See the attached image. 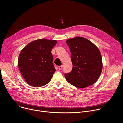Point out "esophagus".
<instances>
[{
  "mask_svg": "<svg viewBox=\"0 0 123 123\" xmlns=\"http://www.w3.org/2000/svg\"><path fill=\"white\" fill-rule=\"evenodd\" d=\"M62 67H63V65L59 66L58 67V68H59V70L61 69H62Z\"/></svg>",
  "mask_w": 123,
  "mask_h": 123,
  "instance_id": "esophagus-1",
  "label": "esophagus"
}]
</instances>
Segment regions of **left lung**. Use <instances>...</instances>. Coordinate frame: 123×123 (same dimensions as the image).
Wrapping results in <instances>:
<instances>
[{"label": "left lung", "mask_w": 123, "mask_h": 123, "mask_svg": "<svg viewBox=\"0 0 123 123\" xmlns=\"http://www.w3.org/2000/svg\"><path fill=\"white\" fill-rule=\"evenodd\" d=\"M66 43L71 50L73 69L65 74L67 81L79 88L95 83L101 75L103 63L101 52L91 41L82 37L69 39Z\"/></svg>", "instance_id": "left-lung-1"}]
</instances>
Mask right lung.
<instances>
[{
  "instance_id": "1",
  "label": "right lung",
  "mask_w": 123,
  "mask_h": 123,
  "mask_svg": "<svg viewBox=\"0 0 123 123\" xmlns=\"http://www.w3.org/2000/svg\"><path fill=\"white\" fill-rule=\"evenodd\" d=\"M56 43L55 40L37 39L30 42L21 50L18 68L29 85L40 87L50 81L56 71L51 50Z\"/></svg>"
}]
</instances>
